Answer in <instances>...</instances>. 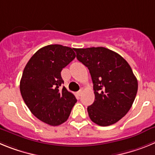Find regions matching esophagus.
<instances>
[{"label":"esophagus","instance_id":"1","mask_svg":"<svg viewBox=\"0 0 155 155\" xmlns=\"http://www.w3.org/2000/svg\"><path fill=\"white\" fill-rule=\"evenodd\" d=\"M82 92H83V91H82V90H80V91H78L77 92V95H78V96H81L82 94Z\"/></svg>","mask_w":155,"mask_h":155}]
</instances>
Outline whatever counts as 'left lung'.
<instances>
[{
    "label": "left lung",
    "instance_id": "1",
    "mask_svg": "<svg viewBox=\"0 0 155 155\" xmlns=\"http://www.w3.org/2000/svg\"><path fill=\"white\" fill-rule=\"evenodd\" d=\"M77 59L89 70L94 102L87 107L91 121L102 127L116 124L130 109L138 84L130 66L105 47L74 49Z\"/></svg>",
    "mask_w": 155,
    "mask_h": 155
}]
</instances>
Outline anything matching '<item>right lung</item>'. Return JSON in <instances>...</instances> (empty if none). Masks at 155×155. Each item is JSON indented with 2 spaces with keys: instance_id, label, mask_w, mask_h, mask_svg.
<instances>
[{
  "instance_id": "right-lung-1",
  "label": "right lung",
  "mask_w": 155,
  "mask_h": 155,
  "mask_svg": "<svg viewBox=\"0 0 155 155\" xmlns=\"http://www.w3.org/2000/svg\"><path fill=\"white\" fill-rule=\"evenodd\" d=\"M74 49L48 45L39 49L25 67L20 91L31 113L45 124L58 126L68 120L77 99L61 87V71L75 58Z\"/></svg>"
}]
</instances>
